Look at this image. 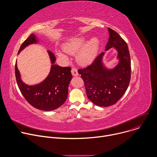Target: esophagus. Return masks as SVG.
<instances>
[{
	"mask_svg": "<svg viewBox=\"0 0 157 157\" xmlns=\"http://www.w3.org/2000/svg\"><path fill=\"white\" fill-rule=\"evenodd\" d=\"M71 72L72 75L74 76H77L79 75L78 72V70H77L76 68H73L71 69Z\"/></svg>",
	"mask_w": 157,
	"mask_h": 157,
	"instance_id": "34e87169",
	"label": "esophagus"
}]
</instances>
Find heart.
<instances>
[{"label":"heart","instance_id":"obj_1","mask_svg":"<svg viewBox=\"0 0 157 157\" xmlns=\"http://www.w3.org/2000/svg\"><path fill=\"white\" fill-rule=\"evenodd\" d=\"M87 41L86 37L79 36L71 38L65 43L63 45V50L69 54H75L81 48L76 55L77 61L82 65H87L91 64L96 58L99 47V40L98 38L94 37ZM57 55L63 58L66 59V55L62 52L58 50Z\"/></svg>","mask_w":157,"mask_h":157}]
</instances>
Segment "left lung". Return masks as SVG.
I'll use <instances>...</instances> for the list:
<instances>
[{
    "label": "left lung",
    "mask_w": 157,
    "mask_h": 157,
    "mask_svg": "<svg viewBox=\"0 0 157 157\" xmlns=\"http://www.w3.org/2000/svg\"><path fill=\"white\" fill-rule=\"evenodd\" d=\"M109 41L105 50L114 47L118 52V64L109 70L103 65L101 53L93 63L78 70L83 79L88 99L100 107L116 104L124 94L130 81L131 63L128 46L124 39L114 30L108 28Z\"/></svg>",
    "instance_id": "left-lung-1"
}]
</instances>
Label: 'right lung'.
Returning a JSON list of instances; mask_svg holds the SVG:
<instances>
[{"mask_svg":"<svg viewBox=\"0 0 157 157\" xmlns=\"http://www.w3.org/2000/svg\"><path fill=\"white\" fill-rule=\"evenodd\" d=\"M37 42L36 36L31 34L21 44L18 54L29 44ZM48 53L52 64L50 72L45 79L36 85L29 86L21 80L17 61L15 63V78L21 93L30 105L44 111L56 109L64 104L68 97V86L72 79L70 67L55 64V55L49 50Z\"/></svg>","mask_w":157,"mask_h":157,"instance_id":"1","label":"right lung"}]
</instances>
